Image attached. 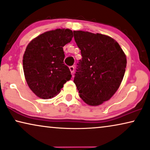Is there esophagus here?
<instances>
[{"instance_id":"34e87169","label":"esophagus","mask_w":150,"mask_h":150,"mask_svg":"<svg viewBox=\"0 0 150 150\" xmlns=\"http://www.w3.org/2000/svg\"><path fill=\"white\" fill-rule=\"evenodd\" d=\"M69 70H70V71L71 73H74V66H69Z\"/></svg>"}]
</instances>
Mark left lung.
Instances as JSON below:
<instances>
[{
	"instance_id": "8db88e82",
	"label": "left lung",
	"mask_w": 150,
	"mask_h": 150,
	"mask_svg": "<svg viewBox=\"0 0 150 150\" xmlns=\"http://www.w3.org/2000/svg\"><path fill=\"white\" fill-rule=\"evenodd\" d=\"M73 33L82 55L74 82L85 103L100 105L120 87L126 71V55L110 37L82 30Z\"/></svg>"
}]
</instances>
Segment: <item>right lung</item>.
Masks as SVG:
<instances>
[{"label": "right lung", "mask_w": 150, "mask_h": 150, "mask_svg": "<svg viewBox=\"0 0 150 150\" xmlns=\"http://www.w3.org/2000/svg\"><path fill=\"white\" fill-rule=\"evenodd\" d=\"M72 38L69 29L50 30L37 37L26 47L23 57L24 76L28 87L40 98L54 97L71 79V71L63 62V47Z\"/></svg>", "instance_id": "1"}]
</instances>
